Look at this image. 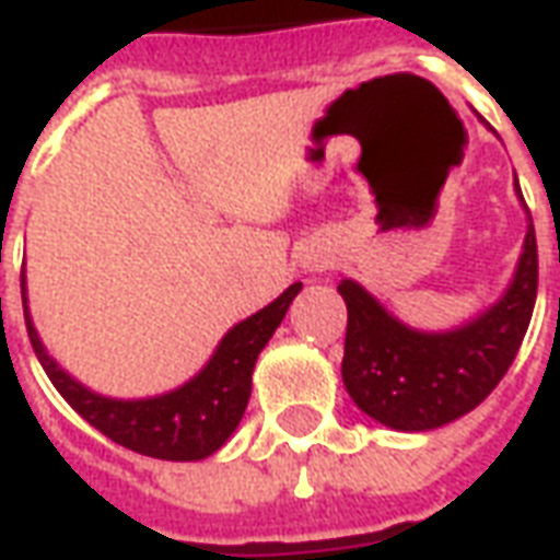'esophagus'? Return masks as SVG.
Wrapping results in <instances>:
<instances>
[{"instance_id": "esophagus-1", "label": "esophagus", "mask_w": 560, "mask_h": 560, "mask_svg": "<svg viewBox=\"0 0 560 560\" xmlns=\"http://www.w3.org/2000/svg\"><path fill=\"white\" fill-rule=\"evenodd\" d=\"M326 267H329V258L320 255V252H308V255L302 258V269H305V272H323Z\"/></svg>"}]
</instances>
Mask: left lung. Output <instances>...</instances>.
<instances>
[{"label": "left lung", "instance_id": "left-lung-1", "mask_svg": "<svg viewBox=\"0 0 560 560\" xmlns=\"http://www.w3.org/2000/svg\"><path fill=\"white\" fill-rule=\"evenodd\" d=\"M513 186L523 201L516 177ZM338 293L347 302L341 376L355 407L385 428L404 433L451 424L478 407L508 374L532 323L537 300V240L532 217L508 291L487 312L457 329H412L385 312L383 302L353 279H341Z\"/></svg>", "mask_w": 560, "mask_h": 560}]
</instances>
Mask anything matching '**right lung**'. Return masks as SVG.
<instances>
[{"mask_svg": "<svg viewBox=\"0 0 560 560\" xmlns=\"http://www.w3.org/2000/svg\"><path fill=\"white\" fill-rule=\"evenodd\" d=\"M20 288H23L28 341L35 347L37 362L70 407L77 409L91 428H97L103 436H109L124 448L144 454V457L189 463V459L217 454L237 430L240 418L246 412L248 395H252L255 362L272 332L279 329V323L284 320L293 296L302 291V281L291 284L279 300L269 302L267 308L231 326L210 355V362L192 380H186L184 385H177L165 395L139 397V400L97 395L89 385L73 380L37 338L35 323L28 314L26 276L20 279Z\"/></svg>", "mask_w": 560, "mask_h": 560, "instance_id": "right-lung-1", "label": "right lung"}]
</instances>
